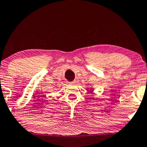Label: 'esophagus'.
I'll return each instance as SVG.
<instances>
[{
    "instance_id": "34e87169",
    "label": "esophagus",
    "mask_w": 147,
    "mask_h": 147,
    "mask_svg": "<svg viewBox=\"0 0 147 147\" xmlns=\"http://www.w3.org/2000/svg\"><path fill=\"white\" fill-rule=\"evenodd\" d=\"M74 83V81H72V82H69V84H73Z\"/></svg>"
}]
</instances>
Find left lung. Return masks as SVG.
Returning a JSON list of instances; mask_svg holds the SVG:
<instances>
[{"mask_svg": "<svg viewBox=\"0 0 147 147\" xmlns=\"http://www.w3.org/2000/svg\"><path fill=\"white\" fill-rule=\"evenodd\" d=\"M91 88V91H92V90H93V88Z\"/></svg>", "mask_w": 147, "mask_h": 147, "instance_id": "obj_1", "label": "left lung"}]
</instances>
